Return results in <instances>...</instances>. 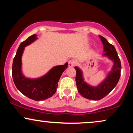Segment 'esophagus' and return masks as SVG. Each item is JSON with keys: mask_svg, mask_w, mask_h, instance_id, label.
<instances>
[{"mask_svg": "<svg viewBox=\"0 0 133 133\" xmlns=\"http://www.w3.org/2000/svg\"><path fill=\"white\" fill-rule=\"evenodd\" d=\"M75 64H76V62L74 60H70V61H69V62H68V66L69 67H73V66H74Z\"/></svg>", "mask_w": 133, "mask_h": 133, "instance_id": "esophagus-1", "label": "esophagus"}]
</instances>
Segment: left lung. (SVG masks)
Returning <instances> with one entry per match:
<instances>
[{
	"label": "left lung",
	"instance_id": "obj_1",
	"mask_svg": "<svg viewBox=\"0 0 133 133\" xmlns=\"http://www.w3.org/2000/svg\"><path fill=\"white\" fill-rule=\"evenodd\" d=\"M99 37L104 47V53L103 56L113 62V65L106 78L97 86H91L85 82L81 69L77 66L74 68L76 71V82L78 92L82 97L93 101L101 99L115 88L119 80L121 69V64L115 47L103 36H99Z\"/></svg>",
	"mask_w": 133,
	"mask_h": 133
}]
</instances>
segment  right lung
Listing matches in <instances>:
<instances>
[{"label": "right lung", "instance_id": "1", "mask_svg": "<svg viewBox=\"0 0 133 133\" xmlns=\"http://www.w3.org/2000/svg\"><path fill=\"white\" fill-rule=\"evenodd\" d=\"M37 35L30 36L20 44L12 64V78L17 89L24 96L34 101H43L49 98L56 92L58 82L68 63L53 67L45 75L35 79L27 78L22 71V56L24 49L37 40Z\"/></svg>", "mask_w": 133, "mask_h": 133}]
</instances>
